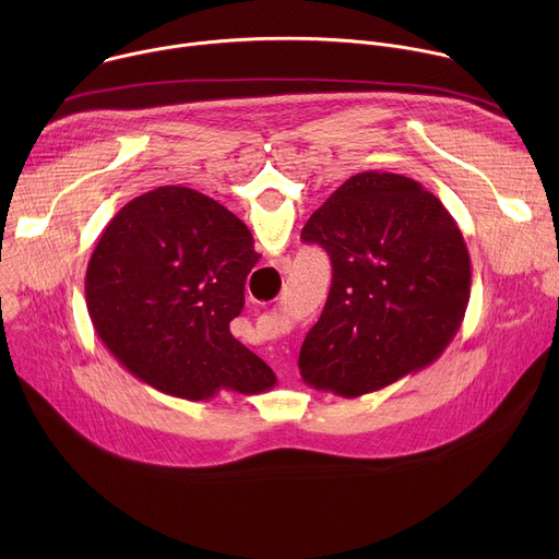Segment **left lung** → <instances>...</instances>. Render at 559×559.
<instances>
[{
    "mask_svg": "<svg viewBox=\"0 0 559 559\" xmlns=\"http://www.w3.org/2000/svg\"><path fill=\"white\" fill-rule=\"evenodd\" d=\"M332 261V287L298 356L302 380L358 397L431 365L471 296V259L442 201L391 173L347 179L302 231Z\"/></svg>",
    "mask_w": 559,
    "mask_h": 559,
    "instance_id": "8db88e82",
    "label": "left lung"
}]
</instances>
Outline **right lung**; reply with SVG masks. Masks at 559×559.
<instances>
[{"label": "right lung", "mask_w": 559, "mask_h": 559, "mask_svg": "<svg viewBox=\"0 0 559 559\" xmlns=\"http://www.w3.org/2000/svg\"><path fill=\"white\" fill-rule=\"evenodd\" d=\"M259 257L248 225L214 199L150 190L112 216L91 257L93 328L132 376L164 393L270 391L274 371L229 332Z\"/></svg>", "instance_id": "1"}]
</instances>
